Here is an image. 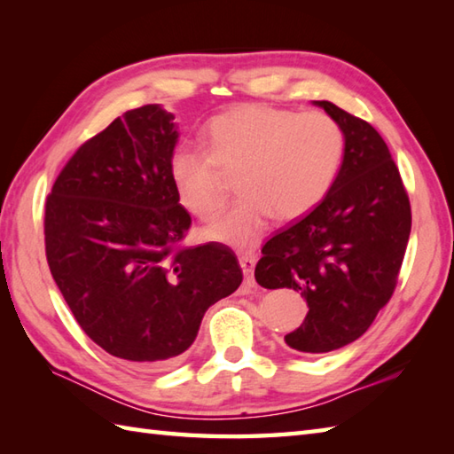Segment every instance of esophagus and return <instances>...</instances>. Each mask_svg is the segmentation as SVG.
<instances>
[{
    "mask_svg": "<svg viewBox=\"0 0 454 454\" xmlns=\"http://www.w3.org/2000/svg\"><path fill=\"white\" fill-rule=\"evenodd\" d=\"M257 263V254L254 252H246L239 255V265H242V271L246 275V283L249 288H255V281H254V269Z\"/></svg>",
    "mask_w": 454,
    "mask_h": 454,
    "instance_id": "1",
    "label": "esophagus"
}]
</instances>
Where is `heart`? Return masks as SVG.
Here are the masks:
<instances>
[{
    "label": "heart",
    "mask_w": 454,
    "mask_h": 454,
    "mask_svg": "<svg viewBox=\"0 0 454 454\" xmlns=\"http://www.w3.org/2000/svg\"><path fill=\"white\" fill-rule=\"evenodd\" d=\"M345 156V132L324 113L242 105L210 122L208 150L183 144L169 171L192 215L210 218L226 199L224 173H236V202L205 228L234 247L254 246L277 220H294L332 191Z\"/></svg>",
    "instance_id": "heart-1"
}]
</instances>
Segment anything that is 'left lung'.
<instances>
[{
    "mask_svg": "<svg viewBox=\"0 0 454 454\" xmlns=\"http://www.w3.org/2000/svg\"><path fill=\"white\" fill-rule=\"evenodd\" d=\"M314 105L345 132L340 176L255 265L259 285L293 288L308 302L304 322L285 335L301 353L341 349L369 330L396 286L411 230L408 192L380 134L330 101Z\"/></svg>",
    "mask_w": 454,
    "mask_h": 454,
    "instance_id": "8db88e82",
    "label": "left lung"
}]
</instances>
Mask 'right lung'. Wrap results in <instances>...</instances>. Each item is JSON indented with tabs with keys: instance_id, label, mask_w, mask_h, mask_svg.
Segmentation results:
<instances>
[{
	"instance_id": "add662e5",
	"label": "right lung",
	"mask_w": 454,
	"mask_h": 454,
	"mask_svg": "<svg viewBox=\"0 0 454 454\" xmlns=\"http://www.w3.org/2000/svg\"><path fill=\"white\" fill-rule=\"evenodd\" d=\"M177 140L161 105L127 111L82 144L46 199L56 286L82 330L134 369L176 364L244 278L226 246H179L191 216L169 171Z\"/></svg>"
}]
</instances>
